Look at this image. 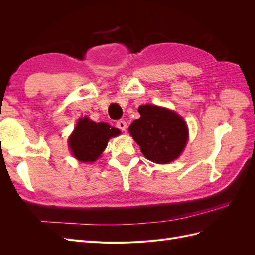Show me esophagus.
<instances>
[{"label": "esophagus", "instance_id": "esophagus-1", "mask_svg": "<svg viewBox=\"0 0 255 255\" xmlns=\"http://www.w3.org/2000/svg\"><path fill=\"white\" fill-rule=\"evenodd\" d=\"M116 126H117V128L120 130H122V132H126L127 128H128V125H127V122L125 120H118L117 123H116Z\"/></svg>", "mask_w": 255, "mask_h": 255}]
</instances>
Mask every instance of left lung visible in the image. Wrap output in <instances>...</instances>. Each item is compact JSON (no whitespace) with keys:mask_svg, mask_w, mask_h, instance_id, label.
<instances>
[{"mask_svg":"<svg viewBox=\"0 0 255 255\" xmlns=\"http://www.w3.org/2000/svg\"><path fill=\"white\" fill-rule=\"evenodd\" d=\"M140 118L128 130L140 146L145 158L157 164H168L180 156L188 139L184 119L173 111L156 105H141Z\"/></svg>","mask_w":255,"mask_h":255,"instance_id":"1","label":"left lung"}]
</instances>
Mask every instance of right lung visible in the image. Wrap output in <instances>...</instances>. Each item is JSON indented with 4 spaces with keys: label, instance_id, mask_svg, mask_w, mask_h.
<instances>
[{
    "label": "right lung",
    "instance_id": "add662e5",
    "mask_svg": "<svg viewBox=\"0 0 255 255\" xmlns=\"http://www.w3.org/2000/svg\"><path fill=\"white\" fill-rule=\"evenodd\" d=\"M120 130L105 122L96 123L88 118L80 119L74 132L69 138V146L73 155L84 163H92L101 155L111 137Z\"/></svg>",
    "mask_w": 255,
    "mask_h": 255
}]
</instances>
